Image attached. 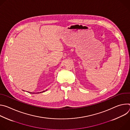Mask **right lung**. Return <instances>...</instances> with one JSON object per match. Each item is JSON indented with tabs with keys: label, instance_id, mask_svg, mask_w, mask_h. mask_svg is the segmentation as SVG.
<instances>
[{
	"label": "right lung",
	"instance_id": "1",
	"mask_svg": "<svg viewBox=\"0 0 130 130\" xmlns=\"http://www.w3.org/2000/svg\"><path fill=\"white\" fill-rule=\"evenodd\" d=\"M45 90H44V91H42V92H44ZM30 93H31V92H30ZM38 93H39V92H38ZM33 94H35V93H33ZM37 94H38V92H37Z\"/></svg>",
	"mask_w": 130,
	"mask_h": 130
}]
</instances>
